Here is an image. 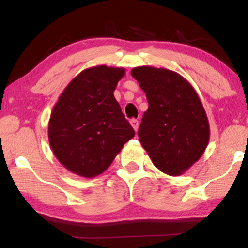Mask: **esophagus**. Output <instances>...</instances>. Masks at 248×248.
Segmentation results:
<instances>
[{
	"instance_id": "1",
	"label": "esophagus",
	"mask_w": 248,
	"mask_h": 248,
	"mask_svg": "<svg viewBox=\"0 0 248 248\" xmlns=\"http://www.w3.org/2000/svg\"><path fill=\"white\" fill-rule=\"evenodd\" d=\"M130 124H132V127L134 128V130H138V128H139V121L136 120V119H132V120H130Z\"/></svg>"
}]
</instances>
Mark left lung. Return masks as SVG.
Returning <instances> with one entry per match:
<instances>
[{"mask_svg":"<svg viewBox=\"0 0 248 248\" xmlns=\"http://www.w3.org/2000/svg\"><path fill=\"white\" fill-rule=\"evenodd\" d=\"M130 73L149 105L138 133L142 147L162 172L182 175L209 143L210 126L201 99L189 81L173 71L140 66Z\"/></svg>","mask_w":248,"mask_h":248,"instance_id":"left-lung-1","label":"left lung"}]
</instances>
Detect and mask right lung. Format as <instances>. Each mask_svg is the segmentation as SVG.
<instances>
[{
  "label": "right lung",
  "instance_id": "right-lung-1",
  "mask_svg": "<svg viewBox=\"0 0 248 248\" xmlns=\"http://www.w3.org/2000/svg\"><path fill=\"white\" fill-rule=\"evenodd\" d=\"M124 76L122 67H90L72 79L56 102L49 142L71 172L87 178L100 175L135 135L113 94Z\"/></svg>",
  "mask_w": 248,
  "mask_h": 248
}]
</instances>
